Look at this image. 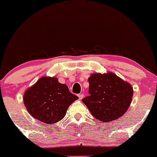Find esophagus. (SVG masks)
<instances>
[{"label":"esophagus","instance_id":"1","mask_svg":"<svg viewBox=\"0 0 157 157\" xmlns=\"http://www.w3.org/2000/svg\"><path fill=\"white\" fill-rule=\"evenodd\" d=\"M77 96H78L79 99H80V100H82V99L83 98L84 95H83V94H77Z\"/></svg>","mask_w":157,"mask_h":157}]
</instances>
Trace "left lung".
I'll return each mask as SVG.
<instances>
[{"label": "left lung", "instance_id": "left-lung-1", "mask_svg": "<svg viewBox=\"0 0 157 157\" xmlns=\"http://www.w3.org/2000/svg\"><path fill=\"white\" fill-rule=\"evenodd\" d=\"M89 96L82 100L93 117L102 122L121 117L128 109L133 88L113 73L93 74L89 78Z\"/></svg>", "mask_w": 157, "mask_h": 157}]
</instances>
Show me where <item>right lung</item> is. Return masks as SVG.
<instances>
[{"mask_svg": "<svg viewBox=\"0 0 157 157\" xmlns=\"http://www.w3.org/2000/svg\"><path fill=\"white\" fill-rule=\"evenodd\" d=\"M79 97L60 83L56 77H44L24 94L23 102L28 112L40 122L52 124L66 115L68 106Z\"/></svg>", "mask_w": 157, "mask_h": 157, "instance_id": "add662e5", "label": "right lung"}]
</instances>
